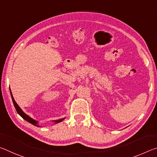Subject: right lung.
<instances>
[{"mask_svg":"<svg viewBox=\"0 0 157 157\" xmlns=\"http://www.w3.org/2000/svg\"><path fill=\"white\" fill-rule=\"evenodd\" d=\"M10 94H11V97H12V101H13V104H14V107L16 109V110H17V113L19 114V115L22 117V118L24 119V120H25L26 121H28V123H31L32 124H33V125L34 126H36V127H41L40 125H39V122L36 121V120H34V119L32 118L30 116H29L28 115H27L25 113H24L23 111V110L21 109L20 108L19 106L18 105V104L17 102H16V101L14 100V97H13V95L12 94V91L11 90H10ZM66 118H60L59 119V120H55V121H52L53 123H54V124H57V123H60V122L63 121V120H64Z\"/></svg>","mask_w":157,"mask_h":157,"instance_id":"add662e5","label":"right lung"}]
</instances>
